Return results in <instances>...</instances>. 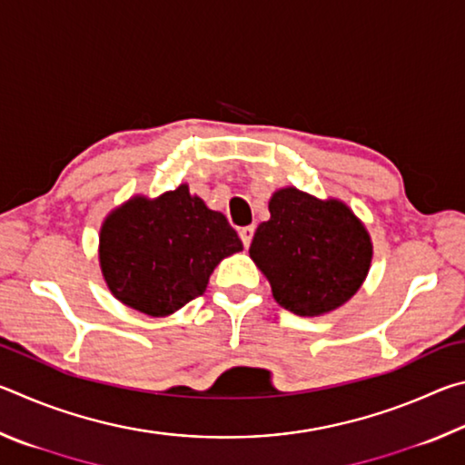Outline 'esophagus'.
<instances>
[{"label": "esophagus", "mask_w": 465, "mask_h": 465, "mask_svg": "<svg viewBox=\"0 0 465 465\" xmlns=\"http://www.w3.org/2000/svg\"><path fill=\"white\" fill-rule=\"evenodd\" d=\"M252 235H254V225H246V227H242L240 230V238H242V243L243 246H250V242H252Z\"/></svg>", "instance_id": "1"}]
</instances>
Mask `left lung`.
Listing matches in <instances>:
<instances>
[{"label": "left lung", "mask_w": 465, "mask_h": 465, "mask_svg": "<svg viewBox=\"0 0 465 465\" xmlns=\"http://www.w3.org/2000/svg\"><path fill=\"white\" fill-rule=\"evenodd\" d=\"M271 219L256 227L250 258L281 308L324 316L357 293L371 269L373 242L341 199H318L295 186L274 191Z\"/></svg>", "instance_id": "1"}]
</instances>
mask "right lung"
I'll return each instance as SVG.
<instances>
[{"label": "right lung", "instance_id": "add662e5", "mask_svg": "<svg viewBox=\"0 0 465 465\" xmlns=\"http://www.w3.org/2000/svg\"><path fill=\"white\" fill-rule=\"evenodd\" d=\"M240 250L225 215L180 184L155 199L135 194L110 211L100 227L98 261L121 303L163 318L199 297L215 266Z\"/></svg>", "mask_w": 465, "mask_h": 465}]
</instances>
